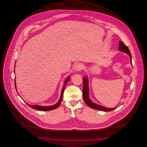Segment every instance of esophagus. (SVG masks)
I'll return each mask as SVG.
<instances>
[{
  "mask_svg": "<svg viewBox=\"0 0 147 147\" xmlns=\"http://www.w3.org/2000/svg\"><path fill=\"white\" fill-rule=\"evenodd\" d=\"M83 68V66L80 63H77L74 67V69L77 71H79L82 70Z\"/></svg>",
  "mask_w": 147,
  "mask_h": 147,
  "instance_id": "esophagus-1",
  "label": "esophagus"
}]
</instances>
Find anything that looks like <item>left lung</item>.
Instances as JSON below:
<instances>
[{
	"mask_svg": "<svg viewBox=\"0 0 147 147\" xmlns=\"http://www.w3.org/2000/svg\"><path fill=\"white\" fill-rule=\"evenodd\" d=\"M119 50L125 53L128 55L130 58H131V63L132 64V57H131V54L130 52V51L129 49L127 47V46H126L123 42H122L121 41H119ZM83 96L84 98V101L88 105L89 107H90L92 109H95V110H101L103 111H111L112 110H113L116 108H112V109H109V108H106L104 106H100V105H97L94 102H92L90 98H89V89H88V79L85 77L83 78Z\"/></svg>",
	"mask_w": 147,
	"mask_h": 147,
	"instance_id": "8db88e82",
	"label": "left lung"
}]
</instances>
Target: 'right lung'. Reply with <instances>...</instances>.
<instances>
[{"instance_id":"1","label":"right lung","mask_w":147,"mask_h":147,"mask_svg":"<svg viewBox=\"0 0 147 147\" xmlns=\"http://www.w3.org/2000/svg\"><path fill=\"white\" fill-rule=\"evenodd\" d=\"M69 79H70V77H68L67 78V79H66V80H65V82L64 83V84L63 89L62 90V92H61V95L60 98H59L58 102L55 105L50 106H38V105H30L28 104H27L31 108H32L33 109L37 110H39V111H50V110H53V109H55L56 108H57L60 105L61 103L62 98H63V92H64V89H65V85L67 84V83L69 80ZM15 89H16V84H15Z\"/></svg>"}]
</instances>
